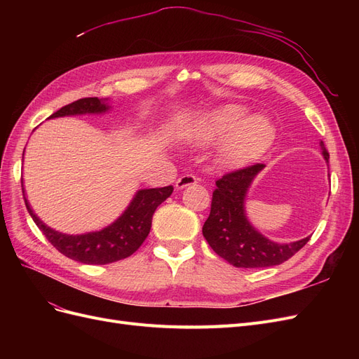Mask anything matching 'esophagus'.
Segmentation results:
<instances>
[{"mask_svg":"<svg viewBox=\"0 0 359 359\" xmlns=\"http://www.w3.org/2000/svg\"><path fill=\"white\" fill-rule=\"evenodd\" d=\"M196 182H198L196 177L191 175V173H186V175H182L177 180L175 187H177V190H182V189H186L189 186H194Z\"/></svg>","mask_w":359,"mask_h":359,"instance_id":"34e87169","label":"esophagus"}]
</instances>
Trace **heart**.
Instances as JSON below:
<instances>
[{
  "label": "heart",
  "mask_w": 359,
  "mask_h": 359,
  "mask_svg": "<svg viewBox=\"0 0 359 359\" xmlns=\"http://www.w3.org/2000/svg\"><path fill=\"white\" fill-rule=\"evenodd\" d=\"M245 107L226 104L203 114L189 130L193 145H210L222 140L217 161L226 168L243 166L269 145L274 127L262 114L245 115Z\"/></svg>",
  "instance_id": "1"
}]
</instances>
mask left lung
<instances>
[{"label": "left lung", "mask_w": 359, "mask_h": 359, "mask_svg": "<svg viewBox=\"0 0 359 359\" xmlns=\"http://www.w3.org/2000/svg\"><path fill=\"white\" fill-rule=\"evenodd\" d=\"M323 158L330 153L320 142ZM265 166L253 165L226 173L215 181L211 212L202 233L214 252L236 268H266L286 262L306 245L310 236L295 243L280 244L268 240L250 224L245 215V196L257 173Z\"/></svg>", "instance_id": "8db88e82"}]
</instances>
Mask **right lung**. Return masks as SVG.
Listing matches in <instances>:
<instances>
[{
    "label": "right lung",
    "mask_w": 359,
    "mask_h": 359,
    "mask_svg": "<svg viewBox=\"0 0 359 359\" xmlns=\"http://www.w3.org/2000/svg\"><path fill=\"white\" fill-rule=\"evenodd\" d=\"M107 111H109V106H107L106 100L97 99V97H86V99H79L61 107L60 111L53 112L49 118L104 114ZM172 191V186L139 190L127 206V210L104 229L82 235H67L53 231L52 227L46 226L39 219L25 198L22 181V193L27 210L32 220L39 226V229L46 236V240L64 256L88 265L112 264L133 255L142 245L149 233L153 214L157 210V206L161 202H165Z\"/></svg>",
    "instance_id": "right-lung-1"
}]
</instances>
